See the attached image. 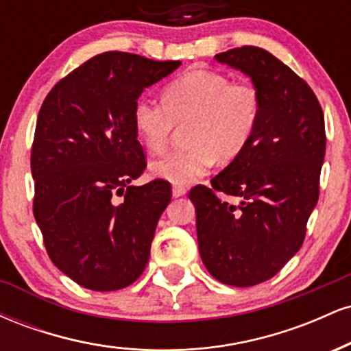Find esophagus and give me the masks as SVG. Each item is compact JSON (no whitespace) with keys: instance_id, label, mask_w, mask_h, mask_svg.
Segmentation results:
<instances>
[{"instance_id":"34e87169","label":"esophagus","mask_w":351,"mask_h":351,"mask_svg":"<svg viewBox=\"0 0 351 351\" xmlns=\"http://www.w3.org/2000/svg\"><path fill=\"white\" fill-rule=\"evenodd\" d=\"M171 193H173V198H180V196L186 195V188L175 184V186H173V189H171Z\"/></svg>"}]
</instances>
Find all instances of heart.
Here are the masks:
<instances>
[{"instance_id":"heart-1","label":"heart","mask_w":351,"mask_h":351,"mask_svg":"<svg viewBox=\"0 0 351 351\" xmlns=\"http://www.w3.org/2000/svg\"><path fill=\"white\" fill-rule=\"evenodd\" d=\"M163 100L140 97L134 127L143 147L162 153L176 127L186 125L188 148L165 155L150 165L156 178L188 184L204 176L213 163L239 156L261 117V94L251 82H231L215 71L195 69L168 84Z\"/></svg>"}]
</instances>
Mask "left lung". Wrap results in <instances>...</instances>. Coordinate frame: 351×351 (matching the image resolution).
I'll return each instance as SVG.
<instances>
[{
	"label": "left lung",
	"instance_id": "1",
	"mask_svg": "<svg viewBox=\"0 0 351 351\" xmlns=\"http://www.w3.org/2000/svg\"><path fill=\"white\" fill-rule=\"evenodd\" d=\"M261 94L251 142L211 186H195L196 232L203 264L216 280L251 287L276 276L299 252L318 201L325 120L305 80L271 52L244 46L216 54ZM241 198L236 208L215 191Z\"/></svg>",
	"mask_w": 351,
	"mask_h": 351
}]
</instances>
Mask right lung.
<instances>
[{"label":"right lung","instance_id":"add662e5","mask_svg":"<svg viewBox=\"0 0 351 351\" xmlns=\"http://www.w3.org/2000/svg\"><path fill=\"white\" fill-rule=\"evenodd\" d=\"M180 64L104 52L59 80L39 110L36 223L56 267L90 291H119L147 267L171 188L163 180L132 184L147 168L134 107Z\"/></svg>","mask_w":351,"mask_h":351}]
</instances>
